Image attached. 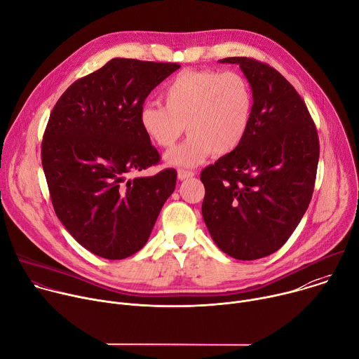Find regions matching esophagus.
<instances>
[{
	"mask_svg": "<svg viewBox=\"0 0 359 359\" xmlns=\"http://www.w3.org/2000/svg\"><path fill=\"white\" fill-rule=\"evenodd\" d=\"M193 176H194V172H191V170H184V169H180V170L177 172V179H179V180L190 179V177H193Z\"/></svg>",
	"mask_w": 359,
	"mask_h": 359,
	"instance_id": "esophagus-1",
	"label": "esophagus"
}]
</instances>
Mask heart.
I'll use <instances>...</instances> for the list:
<instances>
[{"label": "heart", "instance_id": "obj_1", "mask_svg": "<svg viewBox=\"0 0 359 359\" xmlns=\"http://www.w3.org/2000/svg\"><path fill=\"white\" fill-rule=\"evenodd\" d=\"M165 107L144 104L139 122L146 136L161 147H172L186 125L189 137L170 150L166 162L190 168L213 151L224 156L243 142L252 114V92L237 72L194 71L177 74L165 88Z\"/></svg>", "mask_w": 359, "mask_h": 359}]
</instances>
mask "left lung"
Masks as SVG:
<instances>
[{
  "label": "left lung",
  "mask_w": 359,
  "mask_h": 359,
  "mask_svg": "<svg viewBox=\"0 0 359 359\" xmlns=\"http://www.w3.org/2000/svg\"><path fill=\"white\" fill-rule=\"evenodd\" d=\"M252 90L240 146L203 169L201 213L217 247L237 260L273 254L290 238L313 197L320 142L294 86L257 60L233 57Z\"/></svg>",
  "instance_id": "8db88e82"
}]
</instances>
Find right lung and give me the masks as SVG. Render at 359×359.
Segmentation results:
<instances>
[{"label": "right lung", "mask_w": 359, "mask_h": 359, "mask_svg": "<svg viewBox=\"0 0 359 359\" xmlns=\"http://www.w3.org/2000/svg\"><path fill=\"white\" fill-rule=\"evenodd\" d=\"M179 64L114 58L74 82L50 112L41 146L54 210L90 252L122 260L147 241L177 172L129 175L161 156L139 122L147 95Z\"/></svg>", "instance_id": "1"}]
</instances>
